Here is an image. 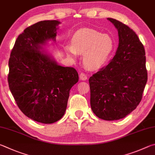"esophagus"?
I'll use <instances>...</instances> for the list:
<instances>
[{"instance_id":"34e87169","label":"esophagus","mask_w":155,"mask_h":155,"mask_svg":"<svg viewBox=\"0 0 155 155\" xmlns=\"http://www.w3.org/2000/svg\"><path fill=\"white\" fill-rule=\"evenodd\" d=\"M80 78L81 80L84 81V80H87L88 77H87V75H86L84 73H81L80 75Z\"/></svg>"}]
</instances>
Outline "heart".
<instances>
[{
  "label": "heart",
  "mask_w": 155,
  "mask_h": 155,
  "mask_svg": "<svg viewBox=\"0 0 155 155\" xmlns=\"http://www.w3.org/2000/svg\"><path fill=\"white\" fill-rule=\"evenodd\" d=\"M114 41L107 34L92 28H83L73 35L71 45H67L65 50L72 58L78 54H83V62L91 69H98L107 63L114 50Z\"/></svg>",
  "instance_id": "obj_1"
}]
</instances>
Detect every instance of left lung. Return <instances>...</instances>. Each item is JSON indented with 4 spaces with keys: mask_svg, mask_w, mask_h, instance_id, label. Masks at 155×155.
<instances>
[{
    "mask_svg": "<svg viewBox=\"0 0 155 155\" xmlns=\"http://www.w3.org/2000/svg\"><path fill=\"white\" fill-rule=\"evenodd\" d=\"M118 30L119 43L115 56L106 67L89 78L91 106L105 120L126 117L141 101L148 80L145 50L128 26L107 18Z\"/></svg>",
    "mask_w": 155,
    "mask_h": 155,
    "instance_id": "left-lung-1",
    "label": "left lung"
}]
</instances>
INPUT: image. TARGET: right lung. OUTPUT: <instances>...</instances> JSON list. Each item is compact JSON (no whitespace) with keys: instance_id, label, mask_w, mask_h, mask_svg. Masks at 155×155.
Wrapping results in <instances>:
<instances>
[{"instance_id":"1","label":"right lung","mask_w":155,"mask_h":155,"mask_svg":"<svg viewBox=\"0 0 155 155\" xmlns=\"http://www.w3.org/2000/svg\"><path fill=\"white\" fill-rule=\"evenodd\" d=\"M58 20L41 21L18 37L9 61L8 82L18 106L27 117L44 124L59 120L67 109L69 91L79 80L74 68L62 67L42 51L56 42Z\"/></svg>"}]
</instances>
